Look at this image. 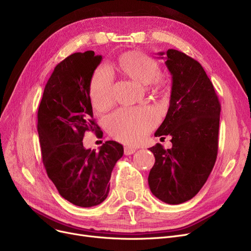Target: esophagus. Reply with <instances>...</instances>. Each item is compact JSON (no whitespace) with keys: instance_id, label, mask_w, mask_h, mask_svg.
I'll return each mask as SVG.
<instances>
[{"instance_id":"34e87169","label":"esophagus","mask_w":251,"mask_h":251,"mask_svg":"<svg viewBox=\"0 0 251 251\" xmlns=\"http://www.w3.org/2000/svg\"><path fill=\"white\" fill-rule=\"evenodd\" d=\"M135 151H136V149H134V148H131V147H125V148H124V153H125L126 155L132 154V153H134Z\"/></svg>"}]
</instances>
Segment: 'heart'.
I'll return each instance as SVG.
<instances>
[{"mask_svg": "<svg viewBox=\"0 0 251 251\" xmlns=\"http://www.w3.org/2000/svg\"><path fill=\"white\" fill-rule=\"evenodd\" d=\"M117 68L132 80L142 85L151 83L153 92H164L166 82L159 76L160 66L151 57L141 51H127L118 60ZM89 97L94 107L104 111L113 102V76L111 71L100 66L91 77ZM157 123L156 113L149 107L120 109L110 115L105 121L109 133L122 142L133 144L140 141Z\"/></svg>", "mask_w": 251, "mask_h": 251, "instance_id": "1", "label": "heart"}]
</instances>
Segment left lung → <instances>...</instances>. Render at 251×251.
Returning <instances> with one entry per match:
<instances>
[{"label": "left lung", "mask_w": 251, "mask_h": 251, "mask_svg": "<svg viewBox=\"0 0 251 251\" xmlns=\"http://www.w3.org/2000/svg\"><path fill=\"white\" fill-rule=\"evenodd\" d=\"M157 55L164 59L165 52ZM166 55L172 90L168 113L154 136H172V149L160 143L150 149L155 162L149 185L156 199L180 204L199 193L215 166L221 104L199 62L173 49Z\"/></svg>", "instance_id": "8db88e82"}]
</instances>
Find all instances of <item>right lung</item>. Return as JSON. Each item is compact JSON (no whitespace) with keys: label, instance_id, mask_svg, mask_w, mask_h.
Segmentation results:
<instances>
[{"label":"right lung","instance_id":"right-lung-1","mask_svg":"<svg viewBox=\"0 0 251 251\" xmlns=\"http://www.w3.org/2000/svg\"><path fill=\"white\" fill-rule=\"evenodd\" d=\"M102 57L75 52L59 63L48 80L37 112V131L47 174L60 195L90 207L109 194L112 171L124 149L105 141L99 151L83 147L85 131H99L92 119L89 83Z\"/></svg>","mask_w":251,"mask_h":251}]
</instances>
